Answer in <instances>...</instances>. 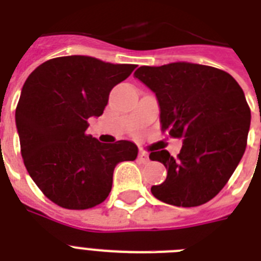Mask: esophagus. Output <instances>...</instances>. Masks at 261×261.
<instances>
[{
	"instance_id": "esophagus-1",
	"label": "esophagus",
	"mask_w": 261,
	"mask_h": 261,
	"mask_svg": "<svg viewBox=\"0 0 261 261\" xmlns=\"http://www.w3.org/2000/svg\"><path fill=\"white\" fill-rule=\"evenodd\" d=\"M138 157L143 164L149 163V153H147V151H145V150H142V149H141V150H139V153H138Z\"/></svg>"
}]
</instances>
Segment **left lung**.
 <instances>
[{
    "mask_svg": "<svg viewBox=\"0 0 261 261\" xmlns=\"http://www.w3.org/2000/svg\"><path fill=\"white\" fill-rule=\"evenodd\" d=\"M134 77L155 94L161 128L182 139L177 159L168 150L149 155L168 171L151 194L173 206L204 204L225 187L247 147L251 110L243 89L226 71L190 62L141 66Z\"/></svg>",
    "mask_w": 261,
    "mask_h": 261,
    "instance_id": "obj_1",
    "label": "left lung"
}]
</instances>
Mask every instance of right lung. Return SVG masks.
Wrapping results in <instances>:
<instances>
[{
    "label": "right lung",
    "mask_w": 261,
    "mask_h": 261,
    "mask_svg": "<svg viewBox=\"0 0 261 261\" xmlns=\"http://www.w3.org/2000/svg\"><path fill=\"white\" fill-rule=\"evenodd\" d=\"M135 65H115L93 57L70 55L42 63L24 83L16 108L21 155L27 171L55 204L85 210L110 195L114 169L134 161L130 141L102 143L87 134L110 92Z\"/></svg>",
    "instance_id": "right-lung-1"
}]
</instances>
